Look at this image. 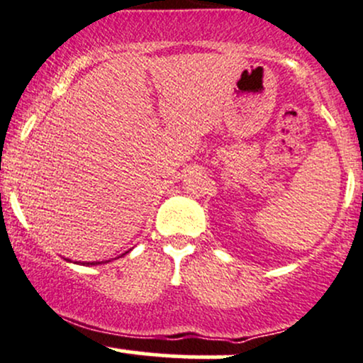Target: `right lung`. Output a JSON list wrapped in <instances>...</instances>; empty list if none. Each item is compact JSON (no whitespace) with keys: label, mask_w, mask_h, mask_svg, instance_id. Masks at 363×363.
<instances>
[{"label":"right lung","mask_w":363,"mask_h":363,"mask_svg":"<svg viewBox=\"0 0 363 363\" xmlns=\"http://www.w3.org/2000/svg\"><path fill=\"white\" fill-rule=\"evenodd\" d=\"M129 251H131V249H129ZM129 251H126V252H124V254H128ZM124 254H121V256H124ZM66 261H69V262H72V259H66ZM102 262H109V261H97V262H80V264H83V266H85V264H102Z\"/></svg>","instance_id":"right-lung-1"}]
</instances>
